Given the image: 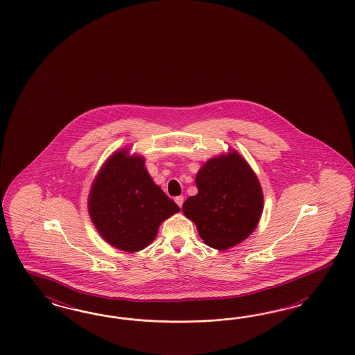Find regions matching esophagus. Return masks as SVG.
I'll list each match as a JSON object with an SVG mask.
<instances>
[{"label": "esophagus", "instance_id": "34e87169", "mask_svg": "<svg viewBox=\"0 0 355 355\" xmlns=\"http://www.w3.org/2000/svg\"><path fill=\"white\" fill-rule=\"evenodd\" d=\"M174 200H175V203H177V205H180V207H182L183 196H177Z\"/></svg>", "mask_w": 355, "mask_h": 355}]
</instances>
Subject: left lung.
Masks as SVG:
<instances>
[{"label": "left lung", "mask_w": 355, "mask_h": 355, "mask_svg": "<svg viewBox=\"0 0 355 355\" xmlns=\"http://www.w3.org/2000/svg\"><path fill=\"white\" fill-rule=\"evenodd\" d=\"M198 193L182 205L211 248L236 246L258 225L263 193L255 173L236 152L205 162L196 174Z\"/></svg>", "instance_id": "8db88e82"}]
</instances>
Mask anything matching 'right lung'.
<instances>
[{
	"label": "right lung",
	"mask_w": 355,
	"mask_h": 355,
	"mask_svg": "<svg viewBox=\"0 0 355 355\" xmlns=\"http://www.w3.org/2000/svg\"><path fill=\"white\" fill-rule=\"evenodd\" d=\"M114 153L92 184L88 209L98 233L112 246L135 252L147 248L165 218L180 207L155 184L139 156Z\"/></svg>",
	"instance_id": "1"
}]
</instances>
